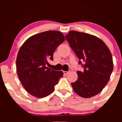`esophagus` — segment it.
<instances>
[{
	"label": "esophagus",
	"instance_id": "1",
	"mask_svg": "<svg viewBox=\"0 0 122 122\" xmlns=\"http://www.w3.org/2000/svg\"><path fill=\"white\" fill-rule=\"evenodd\" d=\"M68 73H69V72H68V71H64V73L65 74V75H67Z\"/></svg>",
	"mask_w": 122,
	"mask_h": 122
}]
</instances>
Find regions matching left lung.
I'll list each match as a JSON object with an SVG mask.
<instances>
[{
  "instance_id": "obj_1",
  "label": "left lung",
  "mask_w": 122,
  "mask_h": 122,
  "mask_svg": "<svg viewBox=\"0 0 122 122\" xmlns=\"http://www.w3.org/2000/svg\"><path fill=\"white\" fill-rule=\"evenodd\" d=\"M65 38L79 59L85 62L82 64L84 72L77 71V80L71 84L74 92L84 98L99 94L107 84L113 71L110 49L99 38L88 33L72 30Z\"/></svg>"
}]
</instances>
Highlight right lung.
Masks as SVG:
<instances>
[{
	"mask_svg": "<svg viewBox=\"0 0 122 122\" xmlns=\"http://www.w3.org/2000/svg\"><path fill=\"white\" fill-rule=\"evenodd\" d=\"M65 41L61 32L50 30L35 34L23 43L16 57V72L21 84L29 94L42 98L51 94L62 71L46 66L53 53Z\"/></svg>",
	"mask_w": 122,
	"mask_h": 122,
	"instance_id": "1",
	"label": "right lung"
}]
</instances>
